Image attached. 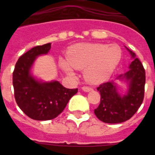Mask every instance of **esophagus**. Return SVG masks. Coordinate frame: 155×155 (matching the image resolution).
I'll return each mask as SVG.
<instances>
[{
	"label": "esophagus",
	"instance_id": "1",
	"mask_svg": "<svg viewBox=\"0 0 155 155\" xmlns=\"http://www.w3.org/2000/svg\"><path fill=\"white\" fill-rule=\"evenodd\" d=\"M82 90L84 91H86V92H88V91H91L92 88L90 87H87V86H84V87H82Z\"/></svg>",
	"mask_w": 155,
	"mask_h": 155
}]
</instances>
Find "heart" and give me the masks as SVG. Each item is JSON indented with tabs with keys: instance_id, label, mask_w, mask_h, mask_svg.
I'll use <instances>...</instances> for the list:
<instances>
[{
	"instance_id": "heart-1",
	"label": "heart",
	"mask_w": 155,
	"mask_h": 155,
	"mask_svg": "<svg viewBox=\"0 0 155 155\" xmlns=\"http://www.w3.org/2000/svg\"><path fill=\"white\" fill-rule=\"evenodd\" d=\"M122 57L121 48L116 44L78 43L68 50V61L61 59L60 65L69 75H74L72 68L83 70L85 80L98 84L112 76Z\"/></svg>"
}]
</instances>
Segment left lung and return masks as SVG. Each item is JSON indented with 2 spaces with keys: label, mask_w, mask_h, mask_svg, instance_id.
Instances as JSON below:
<instances>
[{
  "label": "left lung",
  "mask_w": 155,
  "mask_h": 155,
  "mask_svg": "<svg viewBox=\"0 0 155 155\" xmlns=\"http://www.w3.org/2000/svg\"><path fill=\"white\" fill-rule=\"evenodd\" d=\"M133 61L129 71L120 74L116 79L128 83V90L125 94L118 91L113 81L100 84L97 90L101 94L100 104L94 113L97 118L106 124H120L130 119L141 105L144 96L145 71L143 64L136 54L127 48Z\"/></svg>",
  "instance_id": "left-lung-1"
}]
</instances>
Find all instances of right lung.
I'll return each mask as SVG.
<instances>
[{
    "label": "right lung",
    "mask_w": 155,
    "mask_h": 155,
    "mask_svg": "<svg viewBox=\"0 0 155 155\" xmlns=\"http://www.w3.org/2000/svg\"><path fill=\"white\" fill-rule=\"evenodd\" d=\"M51 43L31 48L19 57L13 72L15 98L19 108L29 118L50 120L62 113L78 88H66L57 81L43 82L31 74L37 57L47 54Z\"/></svg>",
    "instance_id": "add662e5"
}]
</instances>
